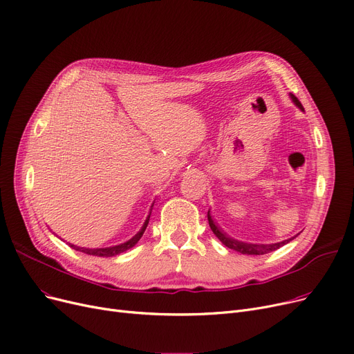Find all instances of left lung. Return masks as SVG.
Returning <instances> with one entry per match:
<instances>
[{
    "mask_svg": "<svg viewBox=\"0 0 354 354\" xmlns=\"http://www.w3.org/2000/svg\"><path fill=\"white\" fill-rule=\"evenodd\" d=\"M289 95H290L292 102H294L301 111H304V106H302V104L299 102V100H298L295 95H292V94H289ZM207 215H208V224H209V227H211V230H212V233H214L215 236H217L218 240H220L224 245H227L228 249H233V250H236V252H239V253H241V254H266V253H269V252H273V250H276V249L282 248V245H285L286 243H289L290 240L295 239V237H292V239H288V240H283V241H279V243H273V244H253V243L239 241V240H236V239H233V237L227 236V234L223 232V230H221L217 224L214 223L209 211H208Z\"/></svg>",
    "mask_w": 354,
    "mask_h": 354,
    "instance_id": "left-lung-1",
    "label": "left lung"
}]
</instances>
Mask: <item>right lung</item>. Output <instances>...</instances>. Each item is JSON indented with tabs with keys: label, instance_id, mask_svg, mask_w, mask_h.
<instances>
[{
	"label": "right lung",
	"instance_id": "add662e5",
	"mask_svg": "<svg viewBox=\"0 0 354 354\" xmlns=\"http://www.w3.org/2000/svg\"><path fill=\"white\" fill-rule=\"evenodd\" d=\"M151 207H153V204H151ZM150 214H151V208H150V212H149V215H147V218H146L145 224H143L142 228H140V232L137 233V234H134V236H133L130 240H127L126 243H121V244H117V245H111V248H101V249L78 248V245L71 244V243H69V245H71L72 249H75V250H80V252H82V253L91 254V256H100V257H113V256H117V254H120V253H122V252H126V250L131 249L133 245L142 239V236H143V233H145V230H146V227H147V224H149Z\"/></svg>",
	"mask_w": 354,
	"mask_h": 354
}]
</instances>
